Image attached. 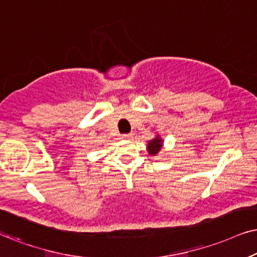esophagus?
<instances>
[{
  "instance_id": "obj_1",
  "label": "esophagus",
  "mask_w": 257,
  "mask_h": 257,
  "mask_svg": "<svg viewBox=\"0 0 257 257\" xmlns=\"http://www.w3.org/2000/svg\"><path fill=\"white\" fill-rule=\"evenodd\" d=\"M121 138H122L123 140H129V139L133 138V134H132V133H131V134H122Z\"/></svg>"
}]
</instances>
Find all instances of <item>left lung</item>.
Wrapping results in <instances>:
<instances>
[{
    "instance_id": "1",
    "label": "left lung",
    "mask_w": 257,
    "mask_h": 257,
    "mask_svg": "<svg viewBox=\"0 0 257 257\" xmlns=\"http://www.w3.org/2000/svg\"><path fill=\"white\" fill-rule=\"evenodd\" d=\"M161 142H162L161 139H159V138L152 140V141H149V144H148L149 153H151V154H153V155L157 154V153L160 151V148H161V145H162Z\"/></svg>"
}]
</instances>
